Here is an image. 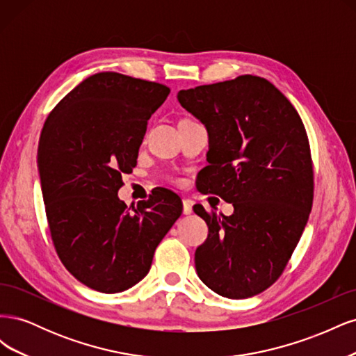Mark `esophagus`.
<instances>
[{"label":"esophagus","instance_id":"obj_1","mask_svg":"<svg viewBox=\"0 0 356 356\" xmlns=\"http://www.w3.org/2000/svg\"><path fill=\"white\" fill-rule=\"evenodd\" d=\"M182 212H184V215H190L193 212V204L190 200H182Z\"/></svg>","mask_w":356,"mask_h":356}]
</instances>
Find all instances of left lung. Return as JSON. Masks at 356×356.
<instances>
[{"label":"left lung","instance_id":"1","mask_svg":"<svg viewBox=\"0 0 356 356\" xmlns=\"http://www.w3.org/2000/svg\"><path fill=\"white\" fill-rule=\"evenodd\" d=\"M177 98L208 131L200 191L234 208L225 217L195 207L209 230L195 254L197 276L222 297L260 294L282 275L312 209L305 124L284 93L257 75L179 90Z\"/></svg>","mask_w":356,"mask_h":356}]
</instances>
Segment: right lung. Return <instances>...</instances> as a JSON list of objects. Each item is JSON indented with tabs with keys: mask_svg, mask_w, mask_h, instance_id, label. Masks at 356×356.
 <instances>
[{
	"mask_svg": "<svg viewBox=\"0 0 356 356\" xmlns=\"http://www.w3.org/2000/svg\"><path fill=\"white\" fill-rule=\"evenodd\" d=\"M169 92L160 83L98 72L75 86L41 131L37 166L53 245L77 281L105 294L143 281L182 212L166 188L132 209L117 196L122 175L136 166L148 118Z\"/></svg>",
	"mask_w": 356,
	"mask_h": 356,
	"instance_id": "add662e5",
	"label": "right lung"
}]
</instances>
